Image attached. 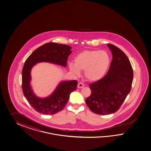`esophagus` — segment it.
<instances>
[{"label":"esophagus","instance_id":"34e87169","mask_svg":"<svg viewBox=\"0 0 151 151\" xmlns=\"http://www.w3.org/2000/svg\"><path fill=\"white\" fill-rule=\"evenodd\" d=\"M85 86V85L83 83H82V82H79L78 83V88H81Z\"/></svg>","mask_w":151,"mask_h":151}]
</instances>
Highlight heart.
Instances as JSON below:
<instances>
[{
    "label": "heart",
    "instance_id": "obj_1",
    "mask_svg": "<svg viewBox=\"0 0 151 151\" xmlns=\"http://www.w3.org/2000/svg\"><path fill=\"white\" fill-rule=\"evenodd\" d=\"M75 64H69V70L78 75L80 70L84 71L85 76L90 81H97L103 78L110 64V56L103 50L83 51L76 56Z\"/></svg>",
    "mask_w": 151,
    "mask_h": 151
}]
</instances>
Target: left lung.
I'll use <instances>...</instances> for the list:
<instances>
[{"instance_id": "1", "label": "left lung", "mask_w": 151, "mask_h": 151, "mask_svg": "<svg viewBox=\"0 0 151 151\" xmlns=\"http://www.w3.org/2000/svg\"><path fill=\"white\" fill-rule=\"evenodd\" d=\"M112 54L110 69L100 80L89 85L91 91L85 102L96 114H111L119 110L132 87L133 72L128 57L119 47L108 44Z\"/></svg>"}]
</instances>
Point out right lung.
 <instances>
[{
  "mask_svg": "<svg viewBox=\"0 0 151 151\" xmlns=\"http://www.w3.org/2000/svg\"><path fill=\"white\" fill-rule=\"evenodd\" d=\"M69 45L49 42L40 46L30 55L22 70V89L27 101L37 112L44 114H54L61 111L69 100L70 95L76 90V80L63 81L60 83L50 96L40 98L36 96L30 86V71L39 63L47 62L66 66L68 56L72 51Z\"/></svg>",
  "mask_w": 151,
  "mask_h": 151,
  "instance_id": "right-lung-1",
  "label": "right lung"
}]
</instances>
